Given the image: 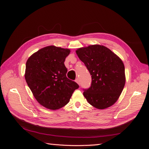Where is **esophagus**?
<instances>
[{"label": "esophagus", "mask_w": 149, "mask_h": 149, "mask_svg": "<svg viewBox=\"0 0 149 149\" xmlns=\"http://www.w3.org/2000/svg\"><path fill=\"white\" fill-rule=\"evenodd\" d=\"M75 81H76V83H77L78 84H79V80L78 78H76V80H75Z\"/></svg>", "instance_id": "34e87169"}]
</instances>
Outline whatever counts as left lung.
Returning <instances> with one entry per match:
<instances>
[{"label":"left lung","instance_id":"left-lung-1","mask_svg":"<svg viewBox=\"0 0 149 149\" xmlns=\"http://www.w3.org/2000/svg\"><path fill=\"white\" fill-rule=\"evenodd\" d=\"M91 75L90 88L83 95L94 107L103 109L118 101L125 83L123 61L108 48L93 45L76 51Z\"/></svg>","mask_w":149,"mask_h":149}]
</instances>
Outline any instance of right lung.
Wrapping results in <instances>:
<instances>
[{
    "mask_svg": "<svg viewBox=\"0 0 149 149\" xmlns=\"http://www.w3.org/2000/svg\"><path fill=\"white\" fill-rule=\"evenodd\" d=\"M70 53L69 49L51 45L39 49L26 61V82L39 104L48 109L66 105L79 88L66 77L64 62Z\"/></svg>",
    "mask_w": 149,
    "mask_h": 149,
    "instance_id": "1",
    "label": "right lung"
}]
</instances>
